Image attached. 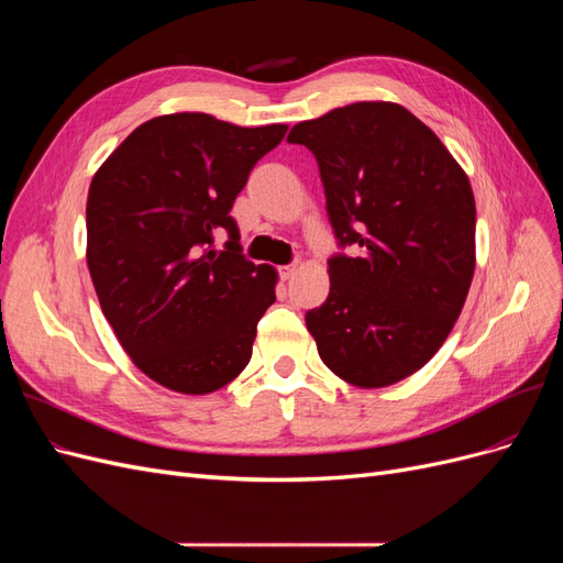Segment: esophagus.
I'll return each mask as SVG.
<instances>
[{
    "label": "esophagus",
    "instance_id": "esophagus-1",
    "mask_svg": "<svg viewBox=\"0 0 563 563\" xmlns=\"http://www.w3.org/2000/svg\"><path fill=\"white\" fill-rule=\"evenodd\" d=\"M296 272H298V263H296V261H294V263H286V265L279 267V275H282L284 279H291V277L296 275Z\"/></svg>",
    "mask_w": 563,
    "mask_h": 563
}]
</instances>
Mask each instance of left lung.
<instances>
[{
    "mask_svg": "<svg viewBox=\"0 0 563 563\" xmlns=\"http://www.w3.org/2000/svg\"><path fill=\"white\" fill-rule=\"evenodd\" d=\"M286 141L314 155L340 249L329 258L327 302L305 314L321 362L356 387L399 383L432 360L465 305L476 228L470 180L434 131L397 103L335 108Z\"/></svg>",
    "mask_w": 563,
    "mask_h": 563,
    "instance_id": "1",
    "label": "left lung"
}]
</instances>
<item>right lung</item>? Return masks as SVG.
I'll return each mask as SVG.
<instances>
[{"mask_svg":"<svg viewBox=\"0 0 563 563\" xmlns=\"http://www.w3.org/2000/svg\"><path fill=\"white\" fill-rule=\"evenodd\" d=\"M286 129L155 117L91 180L87 263L100 308L133 364L168 389L207 395L251 360L277 277L246 261L230 211ZM216 233L229 234L223 252Z\"/></svg>","mask_w":563,"mask_h":563,"instance_id":"1","label":"right lung"}]
</instances>
